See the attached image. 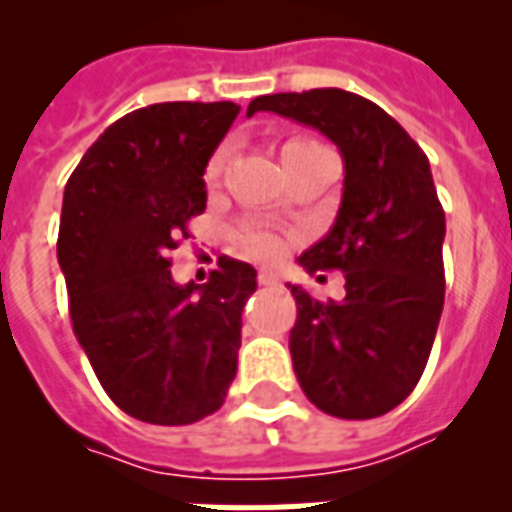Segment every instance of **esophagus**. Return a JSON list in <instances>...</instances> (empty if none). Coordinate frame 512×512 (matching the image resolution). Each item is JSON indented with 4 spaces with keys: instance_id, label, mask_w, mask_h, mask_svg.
<instances>
[{
    "instance_id": "esophagus-1",
    "label": "esophagus",
    "mask_w": 512,
    "mask_h": 512,
    "mask_svg": "<svg viewBox=\"0 0 512 512\" xmlns=\"http://www.w3.org/2000/svg\"><path fill=\"white\" fill-rule=\"evenodd\" d=\"M257 281H260L263 287H276V284H281L279 273H273V271H260L257 273Z\"/></svg>"
}]
</instances>
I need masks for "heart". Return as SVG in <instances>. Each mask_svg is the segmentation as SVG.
I'll return each instance as SVG.
<instances>
[{
  "mask_svg": "<svg viewBox=\"0 0 512 512\" xmlns=\"http://www.w3.org/2000/svg\"><path fill=\"white\" fill-rule=\"evenodd\" d=\"M311 146H319V143L308 138H292L287 146H284V151H281V159L287 162L289 156L295 154V151H300V148H311ZM225 159H228V148L225 146L217 148L207 164L209 180L223 172ZM239 247L244 249L249 257H257V260H273V257L281 255V247H284V244H281L279 233L268 231V228H247V231L239 233Z\"/></svg>",
  "mask_w": 512,
  "mask_h": 512,
  "instance_id": "obj_1",
  "label": "heart"
}]
</instances>
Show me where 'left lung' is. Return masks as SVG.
Returning a JSON list of instances; mask_svg holds the SVG:
<instances>
[{"instance_id": "obj_1", "label": "left lung", "mask_w": 512, "mask_h": 512, "mask_svg": "<svg viewBox=\"0 0 512 512\" xmlns=\"http://www.w3.org/2000/svg\"><path fill=\"white\" fill-rule=\"evenodd\" d=\"M257 111L319 130L345 164L335 225L300 255L308 273H345V297L292 287L297 382L332 417H380L420 382L444 311L446 217L428 156L377 103L337 87L263 95Z\"/></svg>"}]
</instances>
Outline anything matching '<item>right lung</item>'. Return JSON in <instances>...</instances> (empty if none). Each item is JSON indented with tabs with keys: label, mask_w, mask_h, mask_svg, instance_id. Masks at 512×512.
<instances>
[{
	"label": "right lung",
	"mask_w": 512,
	"mask_h": 512,
	"mask_svg": "<svg viewBox=\"0 0 512 512\" xmlns=\"http://www.w3.org/2000/svg\"><path fill=\"white\" fill-rule=\"evenodd\" d=\"M236 116L231 100L138 108L87 148L63 193L74 335L108 398L151 425L217 412L236 377L257 271L220 257L207 284H175L167 257L207 207L204 170Z\"/></svg>",
	"instance_id": "right-lung-1"
}]
</instances>
